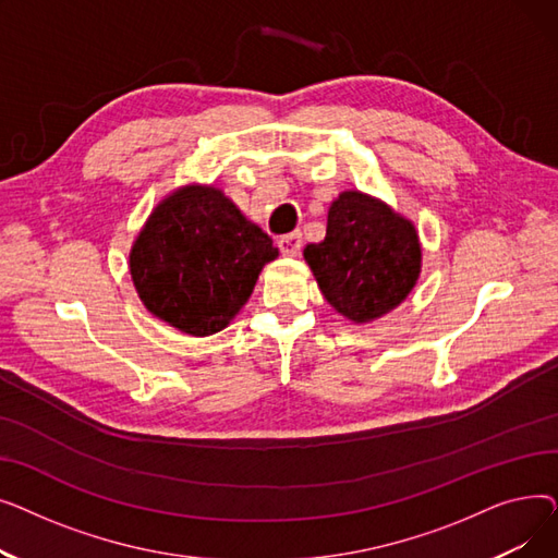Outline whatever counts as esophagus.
<instances>
[{
	"mask_svg": "<svg viewBox=\"0 0 558 558\" xmlns=\"http://www.w3.org/2000/svg\"><path fill=\"white\" fill-rule=\"evenodd\" d=\"M301 246H303L301 232H289V234H282V238L278 240V248L287 257H296L301 253Z\"/></svg>",
	"mask_w": 558,
	"mask_h": 558,
	"instance_id": "obj_1",
	"label": "esophagus"
}]
</instances>
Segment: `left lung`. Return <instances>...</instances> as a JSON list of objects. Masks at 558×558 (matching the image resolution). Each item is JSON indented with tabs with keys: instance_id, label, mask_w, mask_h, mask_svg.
<instances>
[{
	"instance_id": "8db88e82",
	"label": "left lung",
	"mask_w": 558,
	"mask_h": 558,
	"mask_svg": "<svg viewBox=\"0 0 558 558\" xmlns=\"http://www.w3.org/2000/svg\"><path fill=\"white\" fill-rule=\"evenodd\" d=\"M303 257L324 299L357 326L393 312L423 269L414 221L360 190L330 203L326 238L307 244Z\"/></svg>"
}]
</instances>
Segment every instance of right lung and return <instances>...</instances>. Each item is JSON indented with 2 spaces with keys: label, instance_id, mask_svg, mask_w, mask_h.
<instances>
[{
  "label": "right lung",
  "instance_id": "1",
  "mask_svg": "<svg viewBox=\"0 0 558 558\" xmlns=\"http://www.w3.org/2000/svg\"><path fill=\"white\" fill-rule=\"evenodd\" d=\"M278 257L271 238L223 190L187 183L169 192L135 234L131 280L142 305L190 337L228 328Z\"/></svg>",
  "mask_w": 558,
  "mask_h": 558
}]
</instances>
